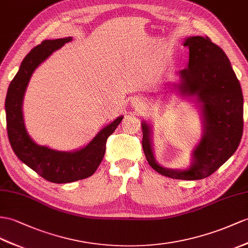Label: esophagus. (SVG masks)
<instances>
[{"instance_id":"obj_1","label":"esophagus","mask_w":248,"mask_h":248,"mask_svg":"<svg viewBox=\"0 0 248 248\" xmlns=\"http://www.w3.org/2000/svg\"><path fill=\"white\" fill-rule=\"evenodd\" d=\"M134 106L135 107H143V103H142V101L141 100H139V99H137V100H135L134 101Z\"/></svg>"}]
</instances>
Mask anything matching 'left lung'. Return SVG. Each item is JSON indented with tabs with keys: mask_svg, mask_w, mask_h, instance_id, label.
Returning a JSON list of instances; mask_svg holds the SVG:
<instances>
[{
	"mask_svg": "<svg viewBox=\"0 0 248 248\" xmlns=\"http://www.w3.org/2000/svg\"><path fill=\"white\" fill-rule=\"evenodd\" d=\"M183 45L189 49L188 64L179 71L180 81L172 83L171 90L197 102L203 128L190 166L172 170L160 165L155 158L152 126L145 121L141 123L142 145L156 172L172 179L200 180L214 173L237 150L243 132V94L225 52L208 37L186 38Z\"/></svg>",
	"mask_w": 248,
	"mask_h": 248,
	"instance_id": "8db88e82",
	"label": "left lung"
}]
</instances>
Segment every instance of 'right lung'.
Segmentation results:
<instances>
[{
    "instance_id": "add662e5",
    "label": "right lung",
    "mask_w": 248,
    "mask_h": 248,
    "mask_svg": "<svg viewBox=\"0 0 248 248\" xmlns=\"http://www.w3.org/2000/svg\"><path fill=\"white\" fill-rule=\"evenodd\" d=\"M72 40L71 37L45 40L23 60L20 69L11 81L5 100L6 123L11 147L24 164L52 183H70L93 176L104 158L106 141L121 123L123 116L107 124L85 146L74 152H60L35 143L25 127L23 100L33 71L52 52Z\"/></svg>"
}]
</instances>
